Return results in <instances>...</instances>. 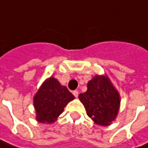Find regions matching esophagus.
I'll use <instances>...</instances> for the list:
<instances>
[{"label":"esophagus","instance_id":"34e87169","mask_svg":"<svg viewBox=\"0 0 148 148\" xmlns=\"http://www.w3.org/2000/svg\"><path fill=\"white\" fill-rule=\"evenodd\" d=\"M73 95L76 97V98H77L78 97V94H79V92H78V91H77V90H75V91H73Z\"/></svg>","mask_w":148,"mask_h":148}]
</instances>
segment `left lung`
Here are the masks:
<instances>
[{"mask_svg":"<svg viewBox=\"0 0 148 148\" xmlns=\"http://www.w3.org/2000/svg\"><path fill=\"white\" fill-rule=\"evenodd\" d=\"M87 114L95 124L107 126L115 120L120 109V94L106 76L96 75L88 82V90L79 95Z\"/></svg>","mask_w":148,"mask_h":148,"instance_id":"obj_1","label":"left lung"}]
</instances>
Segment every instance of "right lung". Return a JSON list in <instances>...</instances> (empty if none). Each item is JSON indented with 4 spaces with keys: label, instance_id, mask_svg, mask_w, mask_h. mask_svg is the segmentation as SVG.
Here are the masks:
<instances>
[{
    "label": "right lung",
    "instance_id": "obj_1",
    "mask_svg": "<svg viewBox=\"0 0 148 148\" xmlns=\"http://www.w3.org/2000/svg\"><path fill=\"white\" fill-rule=\"evenodd\" d=\"M74 99L66 87L50 77L43 82L34 98L36 120L40 123L55 122L66 104Z\"/></svg>",
    "mask_w": 148,
    "mask_h": 148
}]
</instances>
